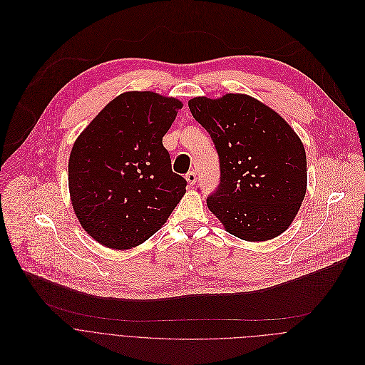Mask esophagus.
Segmentation results:
<instances>
[{
    "mask_svg": "<svg viewBox=\"0 0 365 365\" xmlns=\"http://www.w3.org/2000/svg\"><path fill=\"white\" fill-rule=\"evenodd\" d=\"M185 180H187L188 185H194V184H195V181H197V175H195V173H194V171L188 173V174L185 175Z\"/></svg>",
    "mask_w": 365,
    "mask_h": 365,
    "instance_id": "obj_1",
    "label": "esophagus"
}]
</instances>
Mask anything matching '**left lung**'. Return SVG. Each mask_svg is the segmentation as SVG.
<instances>
[{"label": "left lung", "instance_id": "obj_1", "mask_svg": "<svg viewBox=\"0 0 365 365\" xmlns=\"http://www.w3.org/2000/svg\"><path fill=\"white\" fill-rule=\"evenodd\" d=\"M220 158V185L207 198L225 230L267 242L294 222L307 194L304 143L277 112L245 93L188 101Z\"/></svg>", "mask_w": 365, "mask_h": 365}]
</instances>
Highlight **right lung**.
I'll return each mask as SVG.
<instances>
[{"label": "right lung", "instance_id": "right-lung-1", "mask_svg": "<svg viewBox=\"0 0 365 365\" xmlns=\"http://www.w3.org/2000/svg\"><path fill=\"white\" fill-rule=\"evenodd\" d=\"M182 102L150 91L110 101L73 143L70 201L85 232L126 250L157 233L185 194L163 136Z\"/></svg>", "mask_w": 365, "mask_h": 365}]
</instances>
